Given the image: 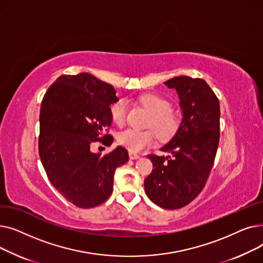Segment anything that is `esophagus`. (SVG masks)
<instances>
[{"label": "esophagus", "mask_w": 263, "mask_h": 263, "mask_svg": "<svg viewBox=\"0 0 263 263\" xmlns=\"http://www.w3.org/2000/svg\"><path fill=\"white\" fill-rule=\"evenodd\" d=\"M129 158L131 159V160H136V159H140V155H137V154H135V153H129Z\"/></svg>", "instance_id": "34e87169"}]
</instances>
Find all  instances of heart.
Returning <instances> with one entry per match:
<instances>
[{
	"label": "heart",
	"mask_w": 263,
	"mask_h": 263,
	"mask_svg": "<svg viewBox=\"0 0 263 263\" xmlns=\"http://www.w3.org/2000/svg\"><path fill=\"white\" fill-rule=\"evenodd\" d=\"M140 102L153 114V119L149 122V127L154 128L159 139L168 140L176 133L180 118L172 110V103L164 97L156 93H145L140 97ZM128 103L124 99H119L110 106V115L113 120L122 124L126 120ZM156 135L153 131H137L127 129L119 133L118 143L130 150L131 153H137L149 147L155 143Z\"/></svg>",
	"instance_id": "obj_1"
}]
</instances>
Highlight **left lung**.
<instances>
[{
	"instance_id": "left-lung-1",
	"label": "left lung",
	"mask_w": 263,
	"mask_h": 263,
	"mask_svg": "<svg viewBox=\"0 0 263 263\" xmlns=\"http://www.w3.org/2000/svg\"><path fill=\"white\" fill-rule=\"evenodd\" d=\"M179 97L182 119L172 139L161 147L170 156L149 155L154 165L145 192L164 209H179L203 189L219 142V101L202 79L179 76L164 82Z\"/></svg>"
}]
</instances>
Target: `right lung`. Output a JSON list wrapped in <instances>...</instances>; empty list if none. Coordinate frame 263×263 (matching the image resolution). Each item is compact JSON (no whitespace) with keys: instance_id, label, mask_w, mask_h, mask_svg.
<instances>
[{"instance_id":"add662e5","label":"right lung","mask_w":263,"mask_h":263,"mask_svg":"<svg viewBox=\"0 0 263 263\" xmlns=\"http://www.w3.org/2000/svg\"><path fill=\"white\" fill-rule=\"evenodd\" d=\"M118 100L112 85L82 72L58 78L41 102V163L52 185L79 208L104 202L112 194L116 168L129 160L121 146L105 156L90 150L112 124L109 105ZM103 143L112 144L113 136L104 135Z\"/></svg>"}]
</instances>
